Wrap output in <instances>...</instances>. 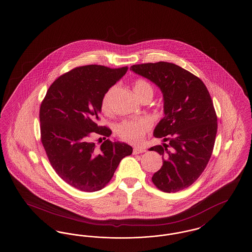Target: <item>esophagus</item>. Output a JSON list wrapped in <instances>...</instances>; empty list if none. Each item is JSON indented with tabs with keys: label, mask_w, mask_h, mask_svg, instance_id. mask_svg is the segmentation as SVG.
<instances>
[{
	"label": "esophagus",
	"mask_w": 252,
	"mask_h": 252,
	"mask_svg": "<svg viewBox=\"0 0 252 252\" xmlns=\"http://www.w3.org/2000/svg\"><path fill=\"white\" fill-rule=\"evenodd\" d=\"M146 151L144 148H141V147H134L133 149V154L134 155H138V154H141V153H144Z\"/></svg>",
	"instance_id": "obj_1"
}]
</instances>
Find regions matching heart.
<instances>
[{
    "label": "heart",
    "mask_w": 252,
    "mask_h": 252,
    "mask_svg": "<svg viewBox=\"0 0 252 252\" xmlns=\"http://www.w3.org/2000/svg\"><path fill=\"white\" fill-rule=\"evenodd\" d=\"M111 88L108 91L101 101L102 111L107 112L110 110V98H111ZM133 90L139 98H142L145 95L154 94V88L151 84L145 80L139 79L134 82ZM152 127V121L147 117H140L135 119H126L116 126L117 136L126 142L131 144H139L144 140L145 135L149 132Z\"/></svg>",
    "instance_id": "b5f03b06"
}]
</instances>
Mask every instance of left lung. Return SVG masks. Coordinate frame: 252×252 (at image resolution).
<instances>
[{
    "label": "left lung",
    "instance_id": "left-lung-1",
    "mask_svg": "<svg viewBox=\"0 0 252 252\" xmlns=\"http://www.w3.org/2000/svg\"><path fill=\"white\" fill-rule=\"evenodd\" d=\"M130 69L156 83L164 97L165 116L154 136L168 144L150 148L163 158L152 182L167 193L185 189L200 177L214 149L218 117L210 94L201 79L171 63L134 64Z\"/></svg>",
    "mask_w": 252,
    "mask_h": 252
}]
</instances>
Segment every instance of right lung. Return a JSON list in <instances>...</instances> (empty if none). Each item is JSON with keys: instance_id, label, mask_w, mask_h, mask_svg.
Here are the masks:
<instances>
[{"instance_id": "1", "label": "right lung", "mask_w": 252, "mask_h": 252, "mask_svg": "<svg viewBox=\"0 0 252 252\" xmlns=\"http://www.w3.org/2000/svg\"><path fill=\"white\" fill-rule=\"evenodd\" d=\"M127 69L75 67L52 82L41 102V142L49 161L63 181L81 191L102 189L132 154L129 145L106 139L111 130L99 125L103 95ZM99 135L105 141L97 148L92 139Z\"/></svg>"}]
</instances>
